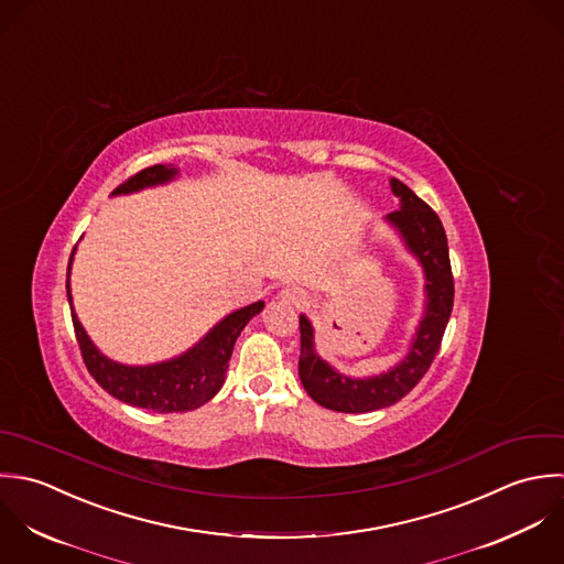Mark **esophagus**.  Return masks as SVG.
<instances>
[{"label": "esophagus", "instance_id": "34e87169", "mask_svg": "<svg viewBox=\"0 0 564 564\" xmlns=\"http://www.w3.org/2000/svg\"><path fill=\"white\" fill-rule=\"evenodd\" d=\"M280 300L284 304H293V306H300L304 300H306V293L297 286H286L282 293H280Z\"/></svg>", "mask_w": 564, "mask_h": 564}]
</instances>
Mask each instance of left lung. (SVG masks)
<instances>
[{
  "label": "left lung",
  "mask_w": 564,
  "mask_h": 564,
  "mask_svg": "<svg viewBox=\"0 0 564 564\" xmlns=\"http://www.w3.org/2000/svg\"><path fill=\"white\" fill-rule=\"evenodd\" d=\"M389 186L400 200V209L387 214L384 223L422 267L424 313L409 341L406 355L387 372L366 378L344 375L324 361L315 350V328L311 319L300 315V380L317 404L333 411L368 413L391 406L406 395L431 368L453 311L455 289L442 220L402 182L389 180Z\"/></svg>",
  "instance_id": "1"
}]
</instances>
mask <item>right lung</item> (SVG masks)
I'll return each mask as SVG.
<instances>
[{
	"instance_id": "add662e5",
	"label": "right lung",
	"mask_w": 564,
	"mask_h": 564,
	"mask_svg": "<svg viewBox=\"0 0 564 564\" xmlns=\"http://www.w3.org/2000/svg\"><path fill=\"white\" fill-rule=\"evenodd\" d=\"M180 177V169L169 164H158L151 169H144L135 177H131L127 184L118 186L111 192V196L120 194H133L140 189L155 188L171 184ZM76 247L69 258L67 267V302L72 308V322L74 333L80 346L83 361L89 370V375L96 378V382L111 393L113 398L149 409L160 413H175V411H194L207 400H212L218 389L225 382V372L229 368V359L234 352V344L240 337L242 328L249 324L251 317H256L264 302H253L249 306H242L229 315H225L216 326H212L192 348L182 352L180 357H173L169 361L149 364V366H127L118 364L109 357H105L96 344L85 333L83 324L78 322V315L74 313L72 302V286H69V273H72V260H74Z\"/></svg>"
}]
</instances>
